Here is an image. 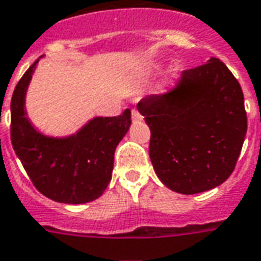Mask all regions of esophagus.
I'll use <instances>...</instances> for the list:
<instances>
[{
  "label": "esophagus",
  "instance_id": "esophagus-1",
  "mask_svg": "<svg viewBox=\"0 0 261 261\" xmlns=\"http://www.w3.org/2000/svg\"><path fill=\"white\" fill-rule=\"evenodd\" d=\"M131 119H133V120H142V115H141L137 109H133V111H131Z\"/></svg>",
  "mask_w": 261,
  "mask_h": 261
}]
</instances>
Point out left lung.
Here are the masks:
<instances>
[{
  "label": "left lung",
  "instance_id": "obj_1",
  "mask_svg": "<svg viewBox=\"0 0 261 261\" xmlns=\"http://www.w3.org/2000/svg\"><path fill=\"white\" fill-rule=\"evenodd\" d=\"M137 109L150 128V162L167 188L199 194L231 175L248 119L242 88L220 59L184 70L173 90L145 96Z\"/></svg>",
  "mask_w": 261,
  "mask_h": 261
}]
</instances>
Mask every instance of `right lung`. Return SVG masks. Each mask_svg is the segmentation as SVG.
I'll return each instance as SVG.
<instances>
[{"mask_svg": "<svg viewBox=\"0 0 261 261\" xmlns=\"http://www.w3.org/2000/svg\"><path fill=\"white\" fill-rule=\"evenodd\" d=\"M38 59L15 87L11 101V141L34 187L49 199L80 204L98 199L113 171L116 146L127 134L131 111L94 117L73 136L54 138L38 133L24 111V98Z\"/></svg>", "mask_w": 261, "mask_h": 261, "instance_id": "right-lung-1", "label": "right lung"}]
</instances>
